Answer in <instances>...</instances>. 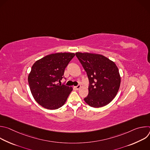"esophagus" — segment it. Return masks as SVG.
I'll use <instances>...</instances> for the list:
<instances>
[{
    "instance_id": "esophagus-1",
    "label": "esophagus",
    "mask_w": 150,
    "mask_h": 150,
    "mask_svg": "<svg viewBox=\"0 0 150 150\" xmlns=\"http://www.w3.org/2000/svg\"><path fill=\"white\" fill-rule=\"evenodd\" d=\"M75 89H76V90H79V89L81 88V85H78L77 86L75 87Z\"/></svg>"
}]
</instances>
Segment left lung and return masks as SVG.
Wrapping results in <instances>:
<instances>
[{
    "mask_svg": "<svg viewBox=\"0 0 150 150\" xmlns=\"http://www.w3.org/2000/svg\"><path fill=\"white\" fill-rule=\"evenodd\" d=\"M89 80L88 94L84 98L95 108L108 104L116 96L120 76L116 64L105 56L88 53H76Z\"/></svg>",
    "mask_w": 150,
    "mask_h": 150,
    "instance_id": "obj_1",
    "label": "left lung"
}]
</instances>
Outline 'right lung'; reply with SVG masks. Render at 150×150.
Masks as SVG:
<instances>
[{"label": "right lung", "mask_w": 150, "mask_h": 150, "mask_svg": "<svg viewBox=\"0 0 150 150\" xmlns=\"http://www.w3.org/2000/svg\"><path fill=\"white\" fill-rule=\"evenodd\" d=\"M75 55L71 53L52 54L34 63L28 77V84L34 98L43 108L55 110L66 102L72 88L57 83L64 78L65 69Z\"/></svg>", "instance_id": "obj_1"}]
</instances>
